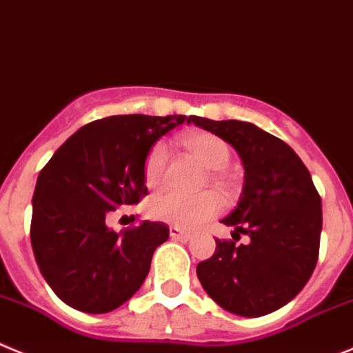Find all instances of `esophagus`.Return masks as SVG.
I'll return each instance as SVG.
<instances>
[{
  "label": "esophagus",
  "mask_w": 353,
  "mask_h": 353,
  "mask_svg": "<svg viewBox=\"0 0 353 353\" xmlns=\"http://www.w3.org/2000/svg\"><path fill=\"white\" fill-rule=\"evenodd\" d=\"M169 232H170V236H172L174 240H183V242H186V240L192 239V235H190V233L183 232V230L177 228V226H170Z\"/></svg>",
  "instance_id": "esophagus-1"
}]
</instances>
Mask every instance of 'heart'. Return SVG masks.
Returning <instances> with one entry per match:
<instances>
[{
	"label": "heart",
	"instance_id": "b5f03b06",
	"mask_svg": "<svg viewBox=\"0 0 353 353\" xmlns=\"http://www.w3.org/2000/svg\"><path fill=\"white\" fill-rule=\"evenodd\" d=\"M181 143L205 169L214 170V177H219L221 174L219 170L226 169L232 160V150H230L228 143L214 134L196 132V134L184 136ZM167 160H169V151L163 143H157L148 151L143 169L144 181L148 186L157 188L161 183L163 174H165ZM221 205V196L214 192H203L193 196L165 192L154 195L148 202L146 210L148 216L158 219V221L192 230L219 212Z\"/></svg>",
	"mask_w": 353,
	"mask_h": 353
}]
</instances>
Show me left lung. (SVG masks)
Segmentation results:
<instances>
[{"mask_svg":"<svg viewBox=\"0 0 353 353\" xmlns=\"http://www.w3.org/2000/svg\"><path fill=\"white\" fill-rule=\"evenodd\" d=\"M235 148L243 163V190L221 219L250 242L216 240L212 258L196 275L207 294L240 317L272 314L305 288L319 259L322 202L310 172L289 144L254 123L190 117Z\"/></svg>","mask_w":353,"mask_h":353,"instance_id":"left-lung-1","label":"left lung"}]
</instances>
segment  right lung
Returning a JSON list of instances; mask_svg holds the SVG:
<instances>
[{
    "mask_svg": "<svg viewBox=\"0 0 353 353\" xmlns=\"http://www.w3.org/2000/svg\"><path fill=\"white\" fill-rule=\"evenodd\" d=\"M184 121L190 123L184 114L95 120L74 132L41 169L32 195L31 245L39 272L65 305L108 314L143 285L169 226L143 221L117 233L106 217L148 195V151Z\"/></svg>",
    "mask_w": 353,
    "mask_h": 353,
    "instance_id": "add662e5",
    "label": "right lung"
}]
</instances>
